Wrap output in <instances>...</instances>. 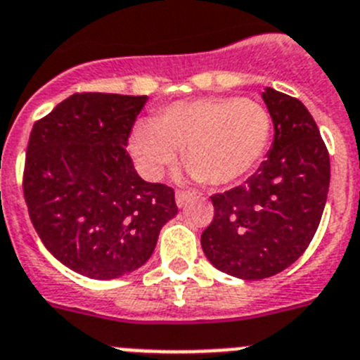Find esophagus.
<instances>
[{
    "mask_svg": "<svg viewBox=\"0 0 360 360\" xmlns=\"http://www.w3.org/2000/svg\"><path fill=\"white\" fill-rule=\"evenodd\" d=\"M192 195H193L192 192H186V190H177V192H176L177 206H179V208H183V206L186 205V202H188L190 199H192Z\"/></svg>",
    "mask_w": 360,
    "mask_h": 360,
    "instance_id": "esophagus-1",
    "label": "esophagus"
}]
</instances>
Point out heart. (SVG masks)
<instances>
[{"label":"heart","instance_id":"heart-1","mask_svg":"<svg viewBox=\"0 0 360 360\" xmlns=\"http://www.w3.org/2000/svg\"><path fill=\"white\" fill-rule=\"evenodd\" d=\"M271 117L259 101L232 96L179 101L154 120L139 121L132 134V154L148 179H159L177 161L193 177L224 186L254 172L268 148Z\"/></svg>","mask_w":360,"mask_h":360}]
</instances>
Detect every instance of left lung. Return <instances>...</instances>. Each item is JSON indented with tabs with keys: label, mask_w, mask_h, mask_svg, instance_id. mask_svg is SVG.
I'll use <instances>...</instances> for the list:
<instances>
[{
	"label": "left lung",
	"mask_w": 360,
	"mask_h": 360,
	"mask_svg": "<svg viewBox=\"0 0 360 360\" xmlns=\"http://www.w3.org/2000/svg\"><path fill=\"white\" fill-rule=\"evenodd\" d=\"M274 145L245 184L214 193V219L201 246L217 270L266 279L304 254L317 232L330 186V154L314 117L288 94L262 92Z\"/></svg>",
	"instance_id": "1"
}]
</instances>
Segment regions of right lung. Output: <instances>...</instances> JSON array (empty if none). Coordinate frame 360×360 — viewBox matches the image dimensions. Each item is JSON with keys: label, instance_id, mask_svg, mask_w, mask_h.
<instances>
[{"label": "right lung", "instance_id": "add662e5", "mask_svg": "<svg viewBox=\"0 0 360 360\" xmlns=\"http://www.w3.org/2000/svg\"><path fill=\"white\" fill-rule=\"evenodd\" d=\"M146 99L77 92L30 132L23 170L30 221L50 254L92 279L143 266L177 214L174 188L143 181L127 152Z\"/></svg>", "mask_w": 360, "mask_h": 360}]
</instances>
